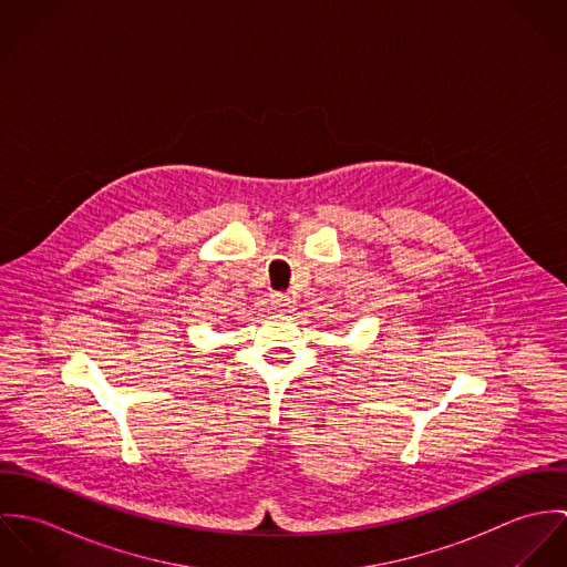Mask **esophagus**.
Instances as JSON below:
<instances>
[{"label": "esophagus", "mask_w": 567, "mask_h": 567, "mask_svg": "<svg viewBox=\"0 0 567 567\" xmlns=\"http://www.w3.org/2000/svg\"><path fill=\"white\" fill-rule=\"evenodd\" d=\"M270 308L277 310V312H292L295 310V299L290 295L275 292V295H270Z\"/></svg>", "instance_id": "34e87169"}]
</instances>
